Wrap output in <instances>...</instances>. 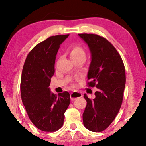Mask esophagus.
I'll return each mask as SVG.
<instances>
[{"mask_svg":"<svg viewBox=\"0 0 146 146\" xmlns=\"http://www.w3.org/2000/svg\"><path fill=\"white\" fill-rule=\"evenodd\" d=\"M82 96V94L79 92H72L70 94V98L72 100H75L78 98H80Z\"/></svg>","mask_w":146,"mask_h":146,"instance_id":"obj_1","label":"esophagus"}]
</instances>
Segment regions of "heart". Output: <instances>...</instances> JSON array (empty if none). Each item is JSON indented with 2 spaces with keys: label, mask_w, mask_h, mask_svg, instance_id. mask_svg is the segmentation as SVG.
<instances>
[{
  "label": "heart",
  "mask_w": 146,
  "mask_h": 146,
  "mask_svg": "<svg viewBox=\"0 0 146 146\" xmlns=\"http://www.w3.org/2000/svg\"><path fill=\"white\" fill-rule=\"evenodd\" d=\"M70 56L72 60L80 58L86 57V52L82 47L79 45H74L70 48Z\"/></svg>",
  "instance_id": "b5f03b06"
}]
</instances>
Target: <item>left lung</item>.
Returning a JSON list of instances; mask_svg holds the SVG:
<instances>
[{
	"instance_id": "left-lung-1",
	"label": "left lung",
	"mask_w": 146,
	"mask_h": 146,
	"mask_svg": "<svg viewBox=\"0 0 146 146\" xmlns=\"http://www.w3.org/2000/svg\"><path fill=\"white\" fill-rule=\"evenodd\" d=\"M91 53L88 72L89 87L96 86L95 98L87 102L82 117L84 125L94 132L107 128L119 112L125 84V71L122 59L106 39L94 34H78Z\"/></svg>"
}]
</instances>
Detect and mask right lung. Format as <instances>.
<instances>
[{
  "instance_id": "add662e5",
  "label": "right lung",
  "mask_w": 146,
  "mask_h": 146,
  "mask_svg": "<svg viewBox=\"0 0 146 146\" xmlns=\"http://www.w3.org/2000/svg\"><path fill=\"white\" fill-rule=\"evenodd\" d=\"M69 35L49 37L35 46L24 64L21 81V98L30 119L37 128L54 132L63 125L70 102L68 92L54 94L50 90L60 46Z\"/></svg>"
}]
</instances>
